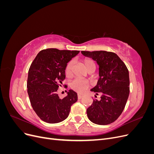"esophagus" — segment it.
<instances>
[{"label": "esophagus", "mask_w": 154, "mask_h": 154, "mask_svg": "<svg viewBox=\"0 0 154 154\" xmlns=\"http://www.w3.org/2000/svg\"><path fill=\"white\" fill-rule=\"evenodd\" d=\"M82 97H83V95L80 94V93H78V99H82Z\"/></svg>", "instance_id": "esophagus-1"}]
</instances>
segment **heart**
<instances>
[{
    "instance_id": "heart-1",
    "label": "heart",
    "mask_w": 154,
    "mask_h": 154,
    "mask_svg": "<svg viewBox=\"0 0 154 154\" xmlns=\"http://www.w3.org/2000/svg\"><path fill=\"white\" fill-rule=\"evenodd\" d=\"M83 63L85 65V67L87 69L91 67L92 66H95L94 63L92 60L90 59H85L83 60ZM72 67L73 62L72 61L69 62L66 67V74L67 76H71L72 74ZM90 83L88 81L83 80L82 78H76L71 83V87L73 90L76 91L80 93L84 92L87 88L89 87Z\"/></svg>"
}]
</instances>
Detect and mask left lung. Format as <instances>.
Here are the masks:
<instances>
[{
    "label": "left lung",
    "instance_id": "1",
    "mask_svg": "<svg viewBox=\"0 0 154 154\" xmlns=\"http://www.w3.org/2000/svg\"><path fill=\"white\" fill-rule=\"evenodd\" d=\"M82 53L99 66L100 78L91 91L96 95L100 94V99L93 100L87 109L88 118L97 125L110 124L119 117L127 103L130 92L128 70L114 53L82 51Z\"/></svg>",
    "mask_w": 154,
    "mask_h": 154
}]
</instances>
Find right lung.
I'll list each match as a JSON object with an SVG mask.
<instances>
[{"instance_id":"right-lung-1","label":"right lung","mask_w":154,"mask_h":154,"mask_svg":"<svg viewBox=\"0 0 154 154\" xmlns=\"http://www.w3.org/2000/svg\"><path fill=\"white\" fill-rule=\"evenodd\" d=\"M79 53V51L54 48L44 49L31 65L27 93L34 111L46 123L63 122L68 117L72 105L78 100L77 93L72 90H69L67 96L62 99L60 98L58 91L66 78L67 63Z\"/></svg>"}]
</instances>
